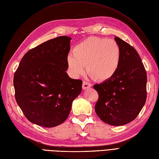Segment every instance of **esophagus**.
Returning <instances> with one entry per match:
<instances>
[{
    "label": "esophagus",
    "mask_w": 159,
    "mask_h": 159,
    "mask_svg": "<svg viewBox=\"0 0 159 159\" xmlns=\"http://www.w3.org/2000/svg\"><path fill=\"white\" fill-rule=\"evenodd\" d=\"M91 87V84L90 83H89L86 81H83V89H87L90 88Z\"/></svg>",
    "instance_id": "34e87169"
}]
</instances>
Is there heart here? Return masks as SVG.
I'll use <instances>...</instances> for the list:
<instances>
[{
    "mask_svg": "<svg viewBox=\"0 0 159 159\" xmlns=\"http://www.w3.org/2000/svg\"><path fill=\"white\" fill-rule=\"evenodd\" d=\"M121 51L113 39L91 36L76 45L73 56L67 57L69 70L73 77L87 72L96 81H107L116 75L119 68Z\"/></svg>",
    "mask_w": 159,
    "mask_h": 159,
    "instance_id": "heart-1",
    "label": "heart"
}]
</instances>
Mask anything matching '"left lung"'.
Returning a JSON list of instances; mask_svg holds the SVG:
<instances>
[{
	"mask_svg": "<svg viewBox=\"0 0 159 159\" xmlns=\"http://www.w3.org/2000/svg\"><path fill=\"white\" fill-rule=\"evenodd\" d=\"M121 51L119 68L111 79L96 84L99 95L95 110L104 123L120 126L138 116L146 100V71L134 47L114 37Z\"/></svg>",
	"mask_w": 159,
	"mask_h": 159,
	"instance_id": "left-lung-1",
	"label": "left lung"
}]
</instances>
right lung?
I'll return each mask as SVG.
<instances>
[{"instance_id":"add662e5","label":"right lung","mask_w":159,"mask_h":159,"mask_svg":"<svg viewBox=\"0 0 159 159\" xmlns=\"http://www.w3.org/2000/svg\"><path fill=\"white\" fill-rule=\"evenodd\" d=\"M71 38L58 36L25 53L14 74L15 97L31 123L53 127L64 123L83 81L70 78L67 57Z\"/></svg>"}]
</instances>
